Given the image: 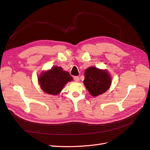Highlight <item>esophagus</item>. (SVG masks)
<instances>
[{"label":"esophagus","instance_id":"1","mask_svg":"<svg viewBox=\"0 0 150 150\" xmlns=\"http://www.w3.org/2000/svg\"><path fill=\"white\" fill-rule=\"evenodd\" d=\"M74 80L76 81V82H78L79 81V78L78 76H74Z\"/></svg>","mask_w":150,"mask_h":150}]
</instances>
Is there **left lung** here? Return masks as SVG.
<instances>
[{"instance_id": "8db88e82", "label": "left lung", "mask_w": 150, "mask_h": 150, "mask_svg": "<svg viewBox=\"0 0 150 150\" xmlns=\"http://www.w3.org/2000/svg\"><path fill=\"white\" fill-rule=\"evenodd\" d=\"M83 83L90 94L96 97L110 88L111 77L106 69L90 67L85 70Z\"/></svg>"}]
</instances>
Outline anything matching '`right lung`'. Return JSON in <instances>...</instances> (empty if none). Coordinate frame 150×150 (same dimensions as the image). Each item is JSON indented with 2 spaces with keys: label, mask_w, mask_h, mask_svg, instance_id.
Wrapping results in <instances>:
<instances>
[{
  "label": "right lung",
  "mask_w": 150,
  "mask_h": 150,
  "mask_svg": "<svg viewBox=\"0 0 150 150\" xmlns=\"http://www.w3.org/2000/svg\"><path fill=\"white\" fill-rule=\"evenodd\" d=\"M73 79L68 72L61 67L53 66L48 71H42L38 77V83L44 93L57 95L64 86Z\"/></svg>",
  "instance_id": "1"
}]
</instances>
